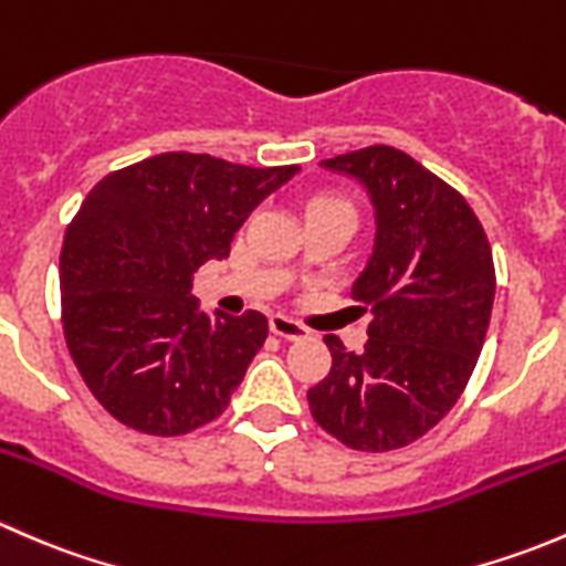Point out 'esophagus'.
<instances>
[{
    "label": "esophagus",
    "mask_w": 566,
    "mask_h": 566,
    "mask_svg": "<svg viewBox=\"0 0 566 566\" xmlns=\"http://www.w3.org/2000/svg\"><path fill=\"white\" fill-rule=\"evenodd\" d=\"M271 331L276 336H282V339H306L310 336L306 325H301L298 319L287 315H271Z\"/></svg>",
    "instance_id": "esophagus-1"
}]
</instances>
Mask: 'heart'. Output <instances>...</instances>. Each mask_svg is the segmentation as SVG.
Instances as JSON below:
<instances>
[{
  "mask_svg": "<svg viewBox=\"0 0 566 566\" xmlns=\"http://www.w3.org/2000/svg\"><path fill=\"white\" fill-rule=\"evenodd\" d=\"M328 210H339V213H353V205L347 202L345 197H339V193H315V197L310 199V205H306V216L310 213H328Z\"/></svg>",
  "mask_w": 566,
  "mask_h": 566,
  "instance_id": "obj_1",
  "label": "heart"
}]
</instances>
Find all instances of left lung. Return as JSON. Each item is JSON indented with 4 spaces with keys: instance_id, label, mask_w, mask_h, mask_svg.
<instances>
[{
    "instance_id": "8db88e82",
    "label": "left lung",
    "mask_w": 566,
    "mask_h": 566,
    "mask_svg": "<svg viewBox=\"0 0 566 566\" xmlns=\"http://www.w3.org/2000/svg\"><path fill=\"white\" fill-rule=\"evenodd\" d=\"M323 167L358 177L373 197L378 235L353 298L375 317L364 353L323 336L331 373L306 397L336 441L391 452L427 436L465 391L493 312V249L458 188L397 147Z\"/></svg>"
}]
</instances>
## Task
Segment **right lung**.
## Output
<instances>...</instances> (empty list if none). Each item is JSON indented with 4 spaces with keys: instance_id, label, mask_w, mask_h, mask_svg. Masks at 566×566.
Instances as JSON below:
<instances>
[{
    "instance_id": "right-lung-1",
    "label": "right lung",
    "mask_w": 566,
    "mask_h": 566,
    "mask_svg": "<svg viewBox=\"0 0 566 566\" xmlns=\"http://www.w3.org/2000/svg\"><path fill=\"white\" fill-rule=\"evenodd\" d=\"M295 172L161 153L87 193L62 241V328L84 384L119 424L175 438L224 413L268 319L205 315L191 276L224 260L251 210Z\"/></svg>"
}]
</instances>
